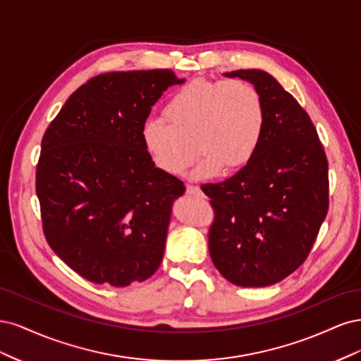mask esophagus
<instances>
[{
	"label": "esophagus",
	"instance_id": "esophagus-1",
	"mask_svg": "<svg viewBox=\"0 0 361 361\" xmlns=\"http://www.w3.org/2000/svg\"><path fill=\"white\" fill-rule=\"evenodd\" d=\"M187 194H192V195H202V190L195 185H187Z\"/></svg>",
	"mask_w": 361,
	"mask_h": 361
}]
</instances>
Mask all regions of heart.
<instances>
[{
    "label": "heart",
    "instance_id": "b5f03b06",
    "mask_svg": "<svg viewBox=\"0 0 361 361\" xmlns=\"http://www.w3.org/2000/svg\"><path fill=\"white\" fill-rule=\"evenodd\" d=\"M161 120H146L141 143L154 166L169 176H180L203 155L194 179L245 167L255 158L267 126L259 90L244 80H194L171 94Z\"/></svg>",
    "mask_w": 361,
    "mask_h": 361
}]
</instances>
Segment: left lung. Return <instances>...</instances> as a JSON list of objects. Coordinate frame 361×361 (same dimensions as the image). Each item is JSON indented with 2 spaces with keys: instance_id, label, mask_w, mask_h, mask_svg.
<instances>
[{
  "instance_id": "8db88e82",
  "label": "left lung",
  "mask_w": 361,
  "mask_h": 361,
  "mask_svg": "<svg viewBox=\"0 0 361 361\" xmlns=\"http://www.w3.org/2000/svg\"><path fill=\"white\" fill-rule=\"evenodd\" d=\"M259 90L267 126L255 158L235 176L203 185L215 220L209 253L236 286L264 288L307 259L329 212V161L309 114L268 72L224 73Z\"/></svg>"
}]
</instances>
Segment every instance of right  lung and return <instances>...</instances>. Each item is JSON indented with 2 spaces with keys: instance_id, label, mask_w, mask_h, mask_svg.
<instances>
[{
  "instance_id": "1",
  "label": "right lung",
  "mask_w": 361,
  "mask_h": 361,
  "mask_svg": "<svg viewBox=\"0 0 361 361\" xmlns=\"http://www.w3.org/2000/svg\"><path fill=\"white\" fill-rule=\"evenodd\" d=\"M170 69L108 72L71 94L42 138L36 171L43 233L56 255L96 285L143 281L161 265L183 182L159 171L141 143Z\"/></svg>"
}]
</instances>
